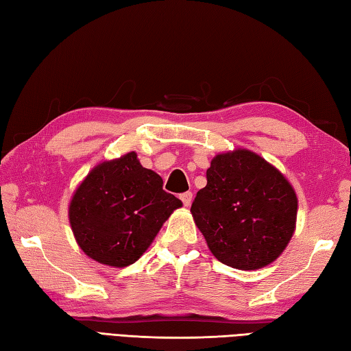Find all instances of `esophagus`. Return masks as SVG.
Wrapping results in <instances>:
<instances>
[{
    "mask_svg": "<svg viewBox=\"0 0 351 351\" xmlns=\"http://www.w3.org/2000/svg\"><path fill=\"white\" fill-rule=\"evenodd\" d=\"M181 197V200H182V204H184V206H190L191 205V202H193V193H190V191H187V193H182V195L180 196Z\"/></svg>",
    "mask_w": 351,
    "mask_h": 351,
    "instance_id": "esophagus-1",
    "label": "esophagus"
}]
</instances>
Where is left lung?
<instances>
[{
  "label": "left lung",
  "instance_id": "obj_1",
  "mask_svg": "<svg viewBox=\"0 0 351 351\" xmlns=\"http://www.w3.org/2000/svg\"><path fill=\"white\" fill-rule=\"evenodd\" d=\"M191 215L208 249L238 270H259L293 238L299 200L273 164L244 147L217 154L206 170Z\"/></svg>",
  "mask_w": 351,
  "mask_h": 351
}]
</instances>
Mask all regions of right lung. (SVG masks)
<instances>
[{
	"mask_svg": "<svg viewBox=\"0 0 351 351\" xmlns=\"http://www.w3.org/2000/svg\"><path fill=\"white\" fill-rule=\"evenodd\" d=\"M182 202L162 190L158 173L137 154L106 160L88 171L69 202V223L80 249L108 267L136 263Z\"/></svg>",
	"mask_w": 351,
	"mask_h": 351,
	"instance_id": "right-lung-1",
	"label": "right lung"
}]
</instances>
